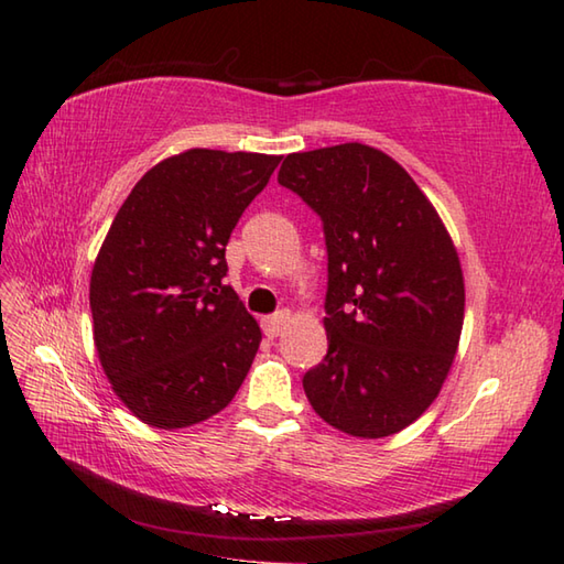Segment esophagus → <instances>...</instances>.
Instances as JSON below:
<instances>
[{"mask_svg": "<svg viewBox=\"0 0 564 564\" xmlns=\"http://www.w3.org/2000/svg\"><path fill=\"white\" fill-rule=\"evenodd\" d=\"M289 322H291V313H289V310H281V313L263 317L261 319V327H263V334L273 339V337H279V334L285 329V325H289Z\"/></svg>", "mask_w": 564, "mask_h": 564, "instance_id": "1", "label": "esophagus"}]
</instances>
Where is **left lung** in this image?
<instances>
[{
    "instance_id": "1",
    "label": "left lung",
    "mask_w": 564,
    "mask_h": 564,
    "mask_svg": "<svg viewBox=\"0 0 564 564\" xmlns=\"http://www.w3.org/2000/svg\"><path fill=\"white\" fill-rule=\"evenodd\" d=\"M279 184L325 225L329 349L303 378L307 400L349 436L398 434L438 398L458 351L465 283L446 225L361 142L289 154Z\"/></svg>"
}]
</instances>
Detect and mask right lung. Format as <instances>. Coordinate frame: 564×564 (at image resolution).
<instances>
[{"mask_svg": "<svg viewBox=\"0 0 564 564\" xmlns=\"http://www.w3.org/2000/svg\"><path fill=\"white\" fill-rule=\"evenodd\" d=\"M279 154L194 148L140 178L89 283L94 344L140 422L184 429L232 402L261 329L225 285V245Z\"/></svg>", "mask_w": 564, "mask_h": 564, "instance_id": "right-lung-1", "label": "right lung"}]
</instances>
